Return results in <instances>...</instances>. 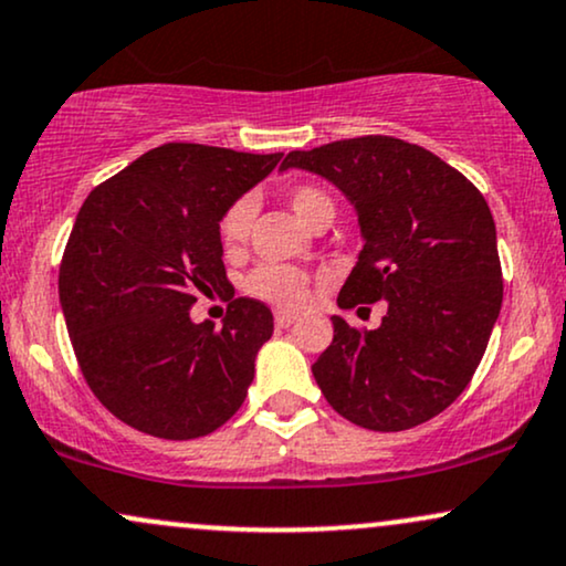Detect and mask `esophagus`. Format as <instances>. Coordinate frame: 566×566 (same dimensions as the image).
<instances>
[{
  "mask_svg": "<svg viewBox=\"0 0 566 566\" xmlns=\"http://www.w3.org/2000/svg\"><path fill=\"white\" fill-rule=\"evenodd\" d=\"M274 322H276L279 329H287V326H292V324L297 322V316H295V313H287V311H276Z\"/></svg>",
  "mask_w": 566,
  "mask_h": 566,
  "instance_id": "obj_1",
  "label": "esophagus"
}]
</instances>
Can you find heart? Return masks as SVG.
<instances>
[{"label": "heart", "mask_w": 566, "mask_h": 566, "mask_svg": "<svg viewBox=\"0 0 566 566\" xmlns=\"http://www.w3.org/2000/svg\"><path fill=\"white\" fill-rule=\"evenodd\" d=\"M290 208L295 210V216L303 223L316 221L326 213L335 216V202L324 189L313 187V184H301V187H292L290 195ZM253 200L240 197L231 206L223 210L221 221H218V240L227 253H240L242 244L248 242L250 227H253ZM244 292L255 301L279 305V308H301L308 297V276L301 269H292V265L282 263H261L244 276Z\"/></svg>", "instance_id": "b5f03b06"}]
</instances>
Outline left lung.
<instances>
[{"instance_id": "8db88e82", "label": "left lung", "mask_w": 566, "mask_h": 566, "mask_svg": "<svg viewBox=\"0 0 566 566\" xmlns=\"http://www.w3.org/2000/svg\"><path fill=\"white\" fill-rule=\"evenodd\" d=\"M282 168L332 181L356 208L364 250L339 308L387 301L377 329L332 316L311 366L339 417L374 432L430 421L464 392L501 313L495 221L480 189L430 149L358 136L295 149Z\"/></svg>"}]
</instances>
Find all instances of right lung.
<instances>
[{
  "label": "right lung",
  "instance_id": "1",
  "mask_svg": "<svg viewBox=\"0 0 566 566\" xmlns=\"http://www.w3.org/2000/svg\"><path fill=\"white\" fill-rule=\"evenodd\" d=\"M279 160L282 153L171 142L81 206L60 263V305L86 385L134 430L202 438L244 403L274 316L261 301L234 297L218 221ZM213 294L230 301L221 331L188 316Z\"/></svg>",
  "mask_w": 566,
  "mask_h": 566
}]
</instances>
